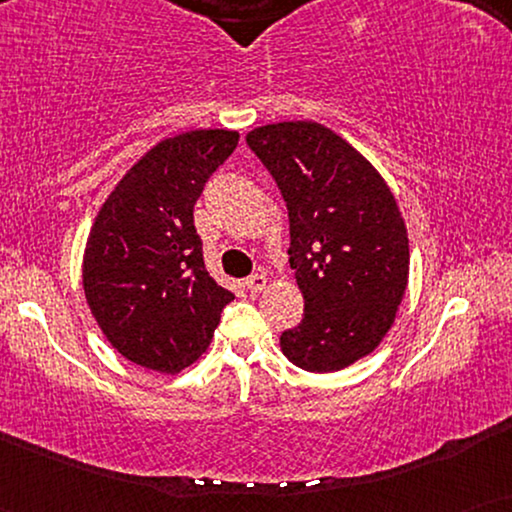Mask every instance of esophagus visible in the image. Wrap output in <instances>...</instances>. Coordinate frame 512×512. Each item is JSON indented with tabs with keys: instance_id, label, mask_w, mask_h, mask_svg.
I'll return each instance as SVG.
<instances>
[{
	"instance_id": "34e87169",
	"label": "esophagus",
	"mask_w": 512,
	"mask_h": 512,
	"mask_svg": "<svg viewBox=\"0 0 512 512\" xmlns=\"http://www.w3.org/2000/svg\"><path fill=\"white\" fill-rule=\"evenodd\" d=\"M244 286H247L251 293H261L265 286H268V277H265V275H251L247 282H244Z\"/></svg>"
}]
</instances>
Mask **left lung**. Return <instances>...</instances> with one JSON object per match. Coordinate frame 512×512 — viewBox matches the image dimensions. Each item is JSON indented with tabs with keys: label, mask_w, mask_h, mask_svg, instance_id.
Here are the masks:
<instances>
[{
	"label": "left lung",
	"mask_w": 512,
	"mask_h": 512,
	"mask_svg": "<svg viewBox=\"0 0 512 512\" xmlns=\"http://www.w3.org/2000/svg\"><path fill=\"white\" fill-rule=\"evenodd\" d=\"M247 144L275 177L291 226L305 317L279 338L293 366L335 373L384 340L408 289V230L394 193L347 139L314 121L254 128Z\"/></svg>",
	"instance_id": "left-lung-1"
}]
</instances>
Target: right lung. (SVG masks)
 <instances>
[{
    "label": "right lung",
    "mask_w": 512,
    "mask_h": 512,
    "mask_svg": "<svg viewBox=\"0 0 512 512\" xmlns=\"http://www.w3.org/2000/svg\"><path fill=\"white\" fill-rule=\"evenodd\" d=\"M235 130H188L151 146L97 212L83 251V293L104 338L137 366L174 375L200 359L223 305L193 207L235 151Z\"/></svg>",
    "instance_id": "right-lung-1"
}]
</instances>
